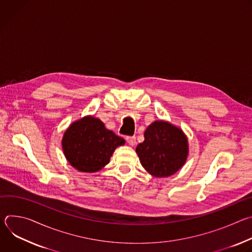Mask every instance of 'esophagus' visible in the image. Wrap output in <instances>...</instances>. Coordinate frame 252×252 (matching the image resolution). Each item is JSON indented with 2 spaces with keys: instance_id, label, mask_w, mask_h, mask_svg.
<instances>
[{
  "instance_id": "esophagus-1",
  "label": "esophagus",
  "mask_w": 252,
  "mask_h": 252,
  "mask_svg": "<svg viewBox=\"0 0 252 252\" xmlns=\"http://www.w3.org/2000/svg\"><path fill=\"white\" fill-rule=\"evenodd\" d=\"M126 141L129 146H134L136 143V138L135 136H126Z\"/></svg>"
}]
</instances>
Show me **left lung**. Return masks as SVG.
Instances as JSON below:
<instances>
[{
	"label": "left lung",
	"instance_id": "obj_1",
	"mask_svg": "<svg viewBox=\"0 0 252 252\" xmlns=\"http://www.w3.org/2000/svg\"><path fill=\"white\" fill-rule=\"evenodd\" d=\"M135 152L141 165L151 174L166 177L185 164L189 154L188 138L178 127L166 122H155L145 131V140Z\"/></svg>",
	"mask_w": 252,
	"mask_h": 252
}]
</instances>
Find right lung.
I'll use <instances>...</instances> for the list:
<instances>
[{
  "instance_id": "obj_1",
  "label": "right lung",
  "mask_w": 252,
  "mask_h": 252,
  "mask_svg": "<svg viewBox=\"0 0 252 252\" xmlns=\"http://www.w3.org/2000/svg\"><path fill=\"white\" fill-rule=\"evenodd\" d=\"M125 139L106 129L102 122L86 117L71 124L63 138V150L68 162L80 171L94 172L110 162Z\"/></svg>"
}]
</instances>
